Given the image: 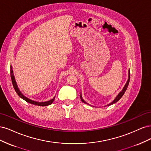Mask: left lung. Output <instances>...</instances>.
I'll list each match as a JSON object with an SVG mask.
<instances>
[{"label":"left lung","mask_w":151,"mask_h":151,"mask_svg":"<svg viewBox=\"0 0 151 151\" xmlns=\"http://www.w3.org/2000/svg\"><path fill=\"white\" fill-rule=\"evenodd\" d=\"M130 70H129V79H128V81H127V83L125 84V86L123 87V89L122 90V91H120V93L118 94L116 96V97L115 98V99H114L112 102H111L110 103H109L108 104L106 105V106H109V105H111V104H114V103H116V102L118 101V100H119V99H120V98H121L123 96V95L124 94L126 90H127V88H128V86H129V82H130ZM81 101H82V102H83V103L89 104L88 103H86V102L84 101V100L83 99V98H82V95H81Z\"/></svg>","instance_id":"1"}]
</instances>
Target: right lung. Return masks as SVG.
I'll return each instance as SVG.
<instances>
[{
	"mask_svg": "<svg viewBox=\"0 0 151 151\" xmlns=\"http://www.w3.org/2000/svg\"><path fill=\"white\" fill-rule=\"evenodd\" d=\"M10 72H11V80H12V85H13V87L14 88L16 92L17 93V94H18V96H19L23 99L24 100H25V101L26 102H28L29 103H31L32 104H35V105H38V106H48V105H50L51 104L55 99V98L54 97L53 99L49 100V101H45V102H37V101H33V100H31L28 98H26L25 96H24L23 94H22L21 93L20 90L19 89V88H18L17 87V83L16 82V80H15V77H14V74H13V70H12V65H11V68H10Z\"/></svg>",
	"mask_w": 151,
	"mask_h": 151,
	"instance_id": "1",
	"label": "right lung"
}]
</instances>
